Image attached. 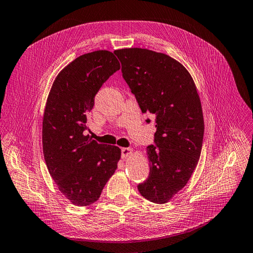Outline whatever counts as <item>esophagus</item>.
Instances as JSON below:
<instances>
[{
	"label": "esophagus",
	"instance_id": "1",
	"mask_svg": "<svg viewBox=\"0 0 253 253\" xmlns=\"http://www.w3.org/2000/svg\"><path fill=\"white\" fill-rule=\"evenodd\" d=\"M132 153V150L129 147H123L122 148V158H127L128 156H130V154Z\"/></svg>",
	"mask_w": 253,
	"mask_h": 253
}]
</instances>
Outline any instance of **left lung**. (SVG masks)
Instances as JSON below:
<instances>
[{
  "instance_id": "obj_1",
  "label": "left lung",
  "mask_w": 253,
  "mask_h": 253,
  "mask_svg": "<svg viewBox=\"0 0 253 253\" xmlns=\"http://www.w3.org/2000/svg\"><path fill=\"white\" fill-rule=\"evenodd\" d=\"M114 54L142 113L155 118V145L146 148L150 175L138 190L151 202L167 203L188 183L202 150L204 120L196 84L188 70L167 54L141 48Z\"/></svg>"
}]
</instances>
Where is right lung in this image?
I'll return each mask as SVG.
<instances>
[{
	"mask_svg": "<svg viewBox=\"0 0 253 253\" xmlns=\"http://www.w3.org/2000/svg\"><path fill=\"white\" fill-rule=\"evenodd\" d=\"M121 68L107 50L80 55L57 75L42 121L43 157L57 188L77 206L99 199L121 158L120 147L84 135L95 95Z\"/></svg>",
	"mask_w": 253,
	"mask_h": 253,
	"instance_id": "add662e5",
	"label": "right lung"
}]
</instances>
